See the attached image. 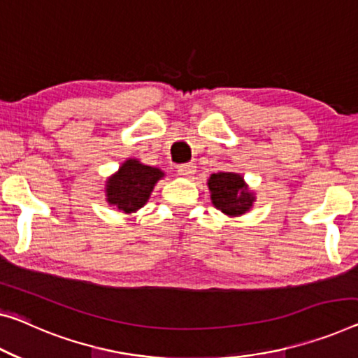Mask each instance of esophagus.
I'll return each mask as SVG.
<instances>
[{"instance_id":"1","label":"esophagus","mask_w":358,"mask_h":358,"mask_svg":"<svg viewBox=\"0 0 358 358\" xmlns=\"http://www.w3.org/2000/svg\"><path fill=\"white\" fill-rule=\"evenodd\" d=\"M196 173V165L194 164H183V165H178V175L185 178H189L193 177Z\"/></svg>"}]
</instances>
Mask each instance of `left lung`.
<instances>
[{"label": "left lung", "instance_id": "1", "mask_svg": "<svg viewBox=\"0 0 358 358\" xmlns=\"http://www.w3.org/2000/svg\"><path fill=\"white\" fill-rule=\"evenodd\" d=\"M210 201L215 209L228 217H241L252 209L255 202L254 191L241 173L236 172H218L212 173L207 180Z\"/></svg>", "mask_w": 358, "mask_h": 358}]
</instances>
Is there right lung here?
Returning a JSON list of instances; mask_svg holds the SVG:
<instances>
[{
  "mask_svg": "<svg viewBox=\"0 0 358 358\" xmlns=\"http://www.w3.org/2000/svg\"><path fill=\"white\" fill-rule=\"evenodd\" d=\"M165 173L138 159H127L114 175L106 180V201L124 213H135L151 197L154 186Z\"/></svg>",
  "mask_w": 358,
  "mask_h": 358,
  "instance_id": "right-lung-1",
  "label": "right lung"
}]
</instances>
